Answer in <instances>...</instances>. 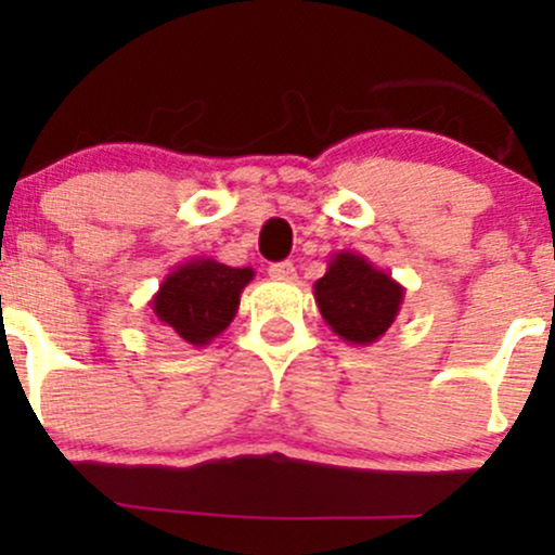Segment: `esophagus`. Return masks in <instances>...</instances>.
<instances>
[{
	"mask_svg": "<svg viewBox=\"0 0 555 555\" xmlns=\"http://www.w3.org/2000/svg\"><path fill=\"white\" fill-rule=\"evenodd\" d=\"M269 276L279 279V282H292V279H295V266H292L289 260H284V263H271Z\"/></svg>",
	"mask_w": 555,
	"mask_h": 555,
	"instance_id": "34e87169",
	"label": "esophagus"
}]
</instances>
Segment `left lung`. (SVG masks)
<instances>
[{
	"mask_svg": "<svg viewBox=\"0 0 555 555\" xmlns=\"http://www.w3.org/2000/svg\"><path fill=\"white\" fill-rule=\"evenodd\" d=\"M313 295L326 326L341 341L365 347L378 341L397 321L404 286L360 253L339 250L313 284Z\"/></svg>",
	"mask_w": 555,
	"mask_h": 555,
	"instance_id": "left-lung-1",
	"label": "left lung"
}]
</instances>
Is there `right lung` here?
<instances>
[{"label": "right lung", "instance_id": "add662e5", "mask_svg": "<svg viewBox=\"0 0 555 555\" xmlns=\"http://www.w3.org/2000/svg\"><path fill=\"white\" fill-rule=\"evenodd\" d=\"M253 276L250 266L232 269L214 258H190L175 266L151 297L156 326L193 347H206L234 321L242 289Z\"/></svg>", "mask_w": 555, "mask_h": 555}]
</instances>
